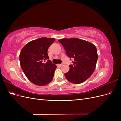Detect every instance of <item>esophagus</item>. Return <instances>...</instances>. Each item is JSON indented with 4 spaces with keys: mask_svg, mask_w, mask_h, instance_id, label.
Returning <instances> with one entry per match:
<instances>
[{
    "mask_svg": "<svg viewBox=\"0 0 121 121\" xmlns=\"http://www.w3.org/2000/svg\"><path fill=\"white\" fill-rule=\"evenodd\" d=\"M64 64H58V66H60V67H61L62 65H63Z\"/></svg>",
    "mask_w": 121,
    "mask_h": 121,
    "instance_id": "34e87169",
    "label": "esophagus"
}]
</instances>
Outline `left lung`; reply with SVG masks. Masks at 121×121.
I'll return each instance as SVG.
<instances>
[{"mask_svg":"<svg viewBox=\"0 0 121 121\" xmlns=\"http://www.w3.org/2000/svg\"><path fill=\"white\" fill-rule=\"evenodd\" d=\"M65 48L69 57L74 59L69 69L65 73L70 82L80 84L85 81L93 74L97 60L95 46L92 43L76 38H64L58 40Z\"/></svg>","mask_w":121,"mask_h":121,"instance_id":"1","label":"left lung"}]
</instances>
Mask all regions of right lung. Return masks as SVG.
I'll use <instances>...</instances> for the list:
<instances>
[{
    "mask_svg": "<svg viewBox=\"0 0 121 121\" xmlns=\"http://www.w3.org/2000/svg\"><path fill=\"white\" fill-rule=\"evenodd\" d=\"M54 40L46 37L33 40L24 46L20 52L21 67L29 81L36 85H47L53 78L56 65L49 60L47 50Z\"/></svg>",
    "mask_w": 121,
    "mask_h": 121,
    "instance_id": "obj_1",
    "label": "right lung"
}]
</instances>
